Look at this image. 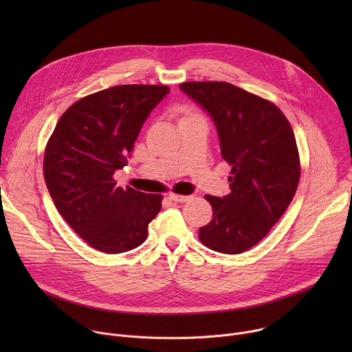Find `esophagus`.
Here are the masks:
<instances>
[{
    "label": "esophagus",
    "mask_w": 352,
    "mask_h": 352,
    "mask_svg": "<svg viewBox=\"0 0 352 352\" xmlns=\"http://www.w3.org/2000/svg\"><path fill=\"white\" fill-rule=\"evenodd\" d=\"M168 196H170L171 200H174V202H177V204H185V202H188V200H190V197H192L189 195H177V193H170Z\"/></svg>",
    "instance_id": "34e87169"
}]
</instances>
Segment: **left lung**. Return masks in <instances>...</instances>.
I'll list each match as a JSON object with an SVG mask.
<instances>
[{
	"label": "left lung",
	"mask_w": 352,
	"mask_h": 352,
	"mask_svg": "<svg viewBox=\"0 0 352 352\" xmlns=\"http://www.w3.org/2000/svg\"><path fill=\"white\" fill-rule=\"evenodd\" d=\"M179 89L213 120L231 193L206 195L213 219L199 239L216 252L238 255L262 241L295 195L300 167L294 131L267 100L227 82H185Z\"/></svg>",
	"instance_id": "obj_1"
}]
</instances>
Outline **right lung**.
<instances>
[{"mask_svg":"<svg viewBox=\"0 0 352 352\" xmlns=\"http://www.w3.org/2000/svg\"><path fill=\"white\" fill-rule=\"evenodd\" d=\"M167 86L121 85L89 94L60 118L43 171L58 213L91 248L122 254L142 245L162 209V195L116 186L148 114Z\"/></svg>","mask_w":352,"mask_h":352,"instance_id":"add662e5","label":"right lung"}]
</instances>
